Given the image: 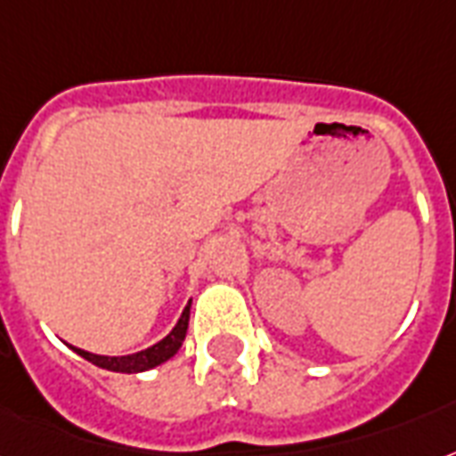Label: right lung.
Instances as JSON below:
<instances>
[{"mask_svg":"<svg viewBox=\"0 0 456 456\" xmlns=\"http://www.w3.org/2000/svg\"><path fill=\"white\" fill-rule=\"evenodd\" d=\"M189 315H191V301L183 308L182 318L176 321V325L172 328V332L159 339L158 344H152L143 352L126 354V356H102V354H90L86 349H78V346H71L78 356H83L90 363H95L97 368H104V370H114V373H143V370H151V368L165 363L174 356V354L182 349L183 339H186V330H189Z\"/></svg>","mask_w":456,"mask_h":456,"instance_id":"1","label":"right lung"}]
</instances>
